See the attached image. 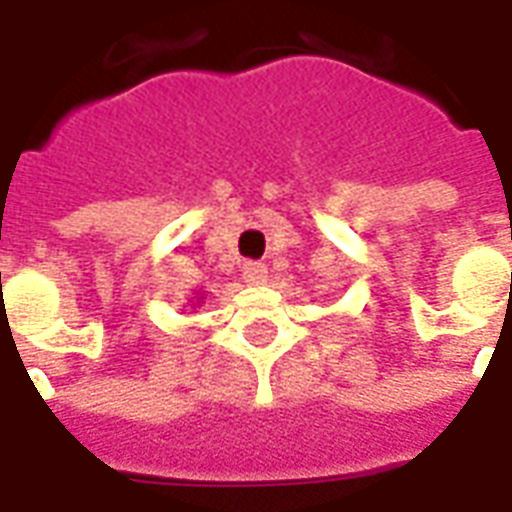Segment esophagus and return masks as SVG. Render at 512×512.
Wrapping results in <instances>:
<instances>
[{
	"instance_id": "34e87169",
	"label": "esophagus",
	"mask_w": 512,
	"mask_h": 512,
	"mask_svg": "<svg viewBox=\"0 0 512 512\" xmlns=\"http://www.w3.org/2000/svg\"><path fill=\"white\" fill-rule=\"evenodd\" d=\"M242 278H245V284L262 286V284H267V278H270V275H267V267H264V264L250 262V264H245V270H242Z\"/></svg>"
}]
</instances>
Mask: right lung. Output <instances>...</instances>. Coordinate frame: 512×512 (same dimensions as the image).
Here are the masks:
<instances>
[{
    "label": "right lung",
    "instance_id": "add662e5",
    "mask_svg": "<svg viewBox=\"0 0 512 512\" xmlns=\"http://www.w3.org/2000/svg\"><path fill=\"white\" fill-rule=\"evenodd\" d=\"M195 303H204V295H201V297H195Z\"/></svg>",
    "mask_w": 512,
    "mask_h": 512
}]
</instances>
